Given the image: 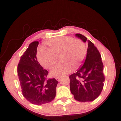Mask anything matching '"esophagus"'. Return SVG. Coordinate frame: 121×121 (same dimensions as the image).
Listing matches in <instances>:
<instances>
[{
  "mask_svg": "<svg viewBox=\"0 0 121 121\" xmlns=\"http://www.w3.org/2000/svg\"><path fill=\"white\" fill-rule=\"evenodd\" d=\"M56 79L57 81H60V77H56Z\"/></svg>",
  "mask_w": 121,
  "mask_h": 121,
  "instance_id": "obj_1",
  "label": "esophagus"
}]
</instances>
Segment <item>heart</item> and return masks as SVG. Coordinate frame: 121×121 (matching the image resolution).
<instances>
[{
  "instance_id": "1",
  "label": "heart",
  "mask_w": 121,
  "mask_h": 121,
  "mask_svg": "<svg viewBox=\"0 0 121 121\" xmlns=\"http://www.w3.org/2000/svg\"><path fill=\"white\" fill-rule=\"evenodd\" d=\"M48 49H43L38 53V61L43 66L50 68L56 61V56L60 55L63 62L55 65L50 74L60 77L72 71L73 66L78 67L85 57L86 48L81 40H75L68 36H62L48 40Z\"/></svg>"
}]
</instances>
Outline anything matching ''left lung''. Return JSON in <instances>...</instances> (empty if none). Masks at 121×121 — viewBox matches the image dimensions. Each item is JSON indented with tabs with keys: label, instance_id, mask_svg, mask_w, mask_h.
<instances>
[{
	"label": "left lung",
	"instance_id": "obj_1",
	"mask_svg": "<svg viewBox=\"0 0 121 121\" xmlns=\"http://www.w3.org/2000/svg\"><path fill=\"white\" fill-rule=\"evenodd\" d=\"M75 36L88 43L84 63L77 71L69 76L70 90L79 102H91L101 94L105 80L101 56L94 44L80 34Z\"/></svg>",
	"mask_w": 121,
	"mask_h": 121
}]
</instances>
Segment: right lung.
Wrapping results in <instances>:
<instances>
[{
    "instance_id": "right-lung-1",
    "label": "right lung",
    "mask_w": 121,
    "mask_h": 121,
    "mask_svg": "<svg viewBox=\"0 0 121 121\" xmlns=\"http://www.w3.org/2000/svg\"><path fill=\"white\" fill-rule=\"evenodd\" d=\"M38 41L29 44L20 57L17 73L22 95L31 104L40 105L49 103L56 96L58 82L55 78L47 79L48 72L37 61Z\"/></svg>"
}]
</instances>
